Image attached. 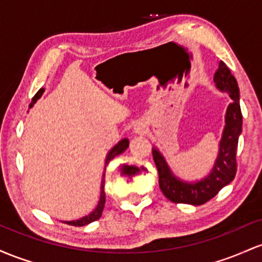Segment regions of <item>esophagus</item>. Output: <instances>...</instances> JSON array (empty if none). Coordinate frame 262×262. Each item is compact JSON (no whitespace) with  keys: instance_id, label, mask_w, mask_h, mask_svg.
<instances>
[{"instance_id":"esophagus-1","label":"esophagus","mask_w":262,"mask_h":262,"mask_svg":"<svg viewBox=\"0 0 262 262\" xmlns=\"http://www.w3.org/2000/svg\"><path fill=\"white\" fill-rule=\"evenodd\" d=\"M134 130H135V132H136V134L143 135V134H146L147 126L142 121H139V122H136V125H135Z\"/></svg>"}]
</instances>
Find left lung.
<instances>
[{"label": "left lung", "mask_w": 262, "mask_h": 262, "mask_svg": "<svg viewBox=\"0 0 262 262\" xmlns=\"http://www.w3.org/2000/svg\"><path fill=\"white\" fill-rule=\"evenodd\" d=\"M214 83L220 92L230 96L231 102L226 108L225 126L219 142L218 157L209 174L196 182L182 181L173 174L161 152L156 147L152 149V156L160 176V188L163 194L173 203L204 204L218 194L223 187L228 186L236 174V148L242 134L243 115L236 79L224 61H219L218 70L214 75Z\"/></svg>", "instance_id": "8db88e82"}]
</instances>
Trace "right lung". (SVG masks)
<instances>
[{
    "instance_id": "add662e5",
    "label": "right lung",
    "mask_w": 262,
    "mask_h": 262,
    "mask_svg": "<svg viewBox=\"0 0 262 262\" xmlns=\"http://www.w3.org/2000/svg\"><path fill=\"white\" fill-rule=\"evenodd\" d=\"M43 92H44V89L38 90V93L33 96V99H32V102H31V104H29V107H32L34 104H36L37 100L39 99L40 96H42ZM127 147H128V140L127 139L121 140L119 143H117V145L114 146L113 148L110 149V152H108L107 156H106V161H105V168H106L107 163L110 162V161L113 160L114 157H116V156L121 155L122 152H125ZM104 187H105V173H104V174H102L101 192H100L99 203H98V205H96L95 209H94L93 213H90L89 215L83 216V218H80V219H78V220H72V222H63V223H66V224H69V225H73V226H84V225L90 224V223L95 222V220H98L100 216H101L102 210H104V207H105V190H104Z\"/></svg>"
}]
</instances>
